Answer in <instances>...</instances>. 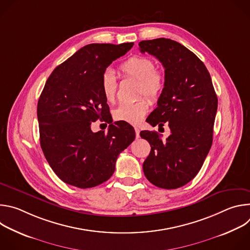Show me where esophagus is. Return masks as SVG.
Wrapping results in <instances>:
<instances>
[{
    "instance_id": "34e87169",
    "label": "esophagus",
    "mask_w": 250,
    "mask_h": 250,
    "mask_svg": "<svg viewBox=\"0 0 250 250\" xmlns=\"http://www.w3.org/2000/svg\"><path fill=\"white\" fill-rule=\"evenodd\" d=\"M134 131H135V135H136V137H138V136H139V128L134 127Z\"/></svg>"
}]
</instances>
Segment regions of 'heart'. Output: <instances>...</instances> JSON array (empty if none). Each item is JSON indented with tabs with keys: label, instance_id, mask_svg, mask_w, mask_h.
Returning <instances> with one entry per match:
<instances>
[{
	"label": "heart",
	"instance_id": "1",
	"mask_svg": "<svg viewBox=\"0 0 250 250\" xmlns=\"http://www.w3.org/2000/svg\"><path fill=\"white\" fill-rule=\"evenodd\" d=\"M120 72L138 80L137 94L146 95L154 101L161 95L165 78L159 71H156L155 62L146 56H132L123 62L119 67ZM118 83L112 72H105L101 79V91L108 103H114L117 96ZM148 111V103L146 99H139L134 103L120 104L114 111V118L117 121L136 125Z\"/></svg>",
	"mask_w": 250,
	"mask_h": 250
}]
</instances>
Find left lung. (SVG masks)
<instances>
[{"instance_id": "obj_1", "label": "left lung", "mask_w": 250, "mask_h": 250, "mask_svg": "<svg viewBox=\"0 0 250 250\" xmlns=\"http://www.w3.org/2000/svg\"><path fill=\"white\" fill-rule=\"evenodd\" d=\"M138 45L165 68L164 89L146 122L171 130L166 141L156 131L140 132L151 146L142 167L153 185L177 189L198 174L209 151L218 98L205 64L181 43L162 38Z\"/></svg>"}]
</instances>
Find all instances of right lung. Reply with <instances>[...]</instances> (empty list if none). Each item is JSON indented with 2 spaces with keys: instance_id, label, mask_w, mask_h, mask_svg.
I'll return each mask as SVG.
<instances>
[{
  "instance_id": "add662e5",
  "label": "right lung",
  "mask_w": 250,
  "mask_h": 250,
  "mask_svg": "<svg viewBox=\"0 0 250 250\" xmlns=\"http://www.w3.org/2000/svg\"><path fill=\"white\" fill-rule=\"evenodd\" d=\"M133 42L88 44L57 66L38 103L43 154L60 179L81 189L98 186L115 172L118 155L134 140L125 122H116L101 91V79L114 60ZM98 118L110 124L108 132L93 133Z\"/></svg>"
}]
</instances>
